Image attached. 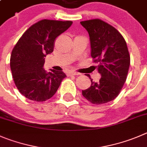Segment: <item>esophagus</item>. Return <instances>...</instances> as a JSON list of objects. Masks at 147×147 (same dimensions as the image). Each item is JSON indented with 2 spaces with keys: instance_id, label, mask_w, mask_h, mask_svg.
Masks as SVG:
<instances>
[{
  "instance_id": "obj_1",
  "label": "esophagus",
  "mask_w": 147,
  "mask_h": 147,
  "mask_svg": "<svg viewBox=\"0 0 147 147\" xmlns=\"http://www.w3.org/2000/svg\"><path fill=\"white\" fill-rule=\"evenodd\" d=\"M80 73H78L77 72H74V71H72V72H69L68 73V76H71V75H79Z\"/></svg>"
}]
</instances>
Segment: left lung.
<instances>
[{"mask_svg":"<svg viewBox=\"0 0 147 147\" xmlns=\"http://www.w3.org/2000/svg\"><path fill=\"white\" fill-rule=\"evenodd\" d=\"M89 34L91 57L98 63L101 78L82 90L83 96L94 105H103L120 94L127 79L131 62L127 44L123 35L114 27L99 19L80 22Z\"/></svg>","mask_w":147,"mask_h":147,"instance_id":"1","label":"left lung"}]
</instances>
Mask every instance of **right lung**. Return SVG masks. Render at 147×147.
Wrapping results in <instances>:
<instances>
[{"instance_id": "right-lung-1", "label": "right lung", "mask_w": 147, "mask_h": 147, "mask_svg": "<svg viewBox=\"0 0 147 147\" xmlns=\"http://www.w3.org/2000/svg\"><path fill=\"white\" fill-rule=\"evenodd\" d=\"M72 21L42 20L29 27L12 50L10 67L16 88L32 101H46L58 90L66 75L62 71L47 72L45 57L53 51L56 38L66 31Z\"/></svg>"}]
</instances>
